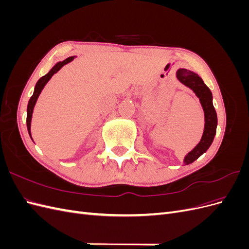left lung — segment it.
<instances>
[{
    "label": "left lung",
    "instance_id": "obj_1",
    "mask_svg": "<svg viewBox=\"0 0 249 249\" xmlns=\"http://www.w3.org/2000/svg\"><path fill=\"white\" fill-rule=\"evenodd\" d=\"M176 76L183 85L190 88L198 97L205 114V127H203L201 139L198 144L184 158V164L188 165L197 160L212 144L217 129V113L213 106L212 92L197 73L186 69H178Z\"/></svg>",
    "mask_w": 249,
    "mask_h": 249
}]
</instances>
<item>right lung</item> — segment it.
<instances>
[{
    "label": "right lung",
    "mask_w": 249,
    "mask_h": 249,
    "mask_svg": "<svg viewBox=\"0 0 249 249\" xmlns=\"http://www.w3.org/2000/svg\"><path fill=\"white\" fill-rule=\"evenodd\" d=\"M73 59H74V56H71V57H69L67 59L63 60V61L57 62L54 66L52 67L51 71L46 74V76L41 77L38 81H37L35 88H34L33 95L31 96V99H30V101L28 103V107H27V127H28V132H29V135H30V137H31V139H32V136H31V120H32L33 110H34V107L36 105V102H37V100H38V97H39V95L42 91V89L44 88V86L47 85V83L51 80V78L54 76L55 73H57L60 70H61L65 64L71 62Z\"/></svg>",
    "instance_id": "1"
}]
</instances>
